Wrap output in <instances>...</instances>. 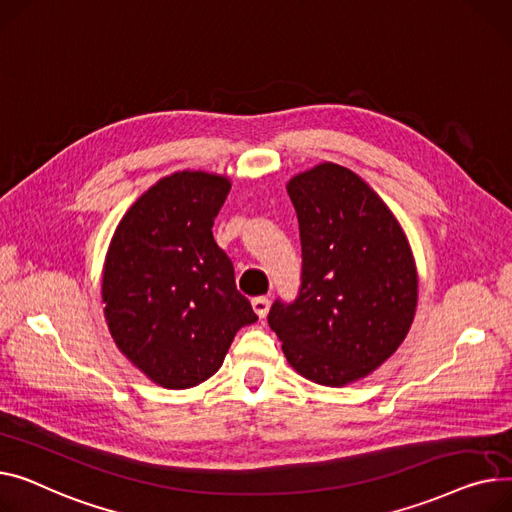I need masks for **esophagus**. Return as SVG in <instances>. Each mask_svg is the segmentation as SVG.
Instances as JSON below:
<instances>
[{
    "label": "esophagus",
    "instance_id": "obj_1",
    "mask_svg": "<svg viewBox=\"0 0 512 512\" xmlns=\"http://www.w3.org/2000/svg\"><path fill=\"white\" fill-rule=\"evenodd\" d=\"M252 308H254V312H256L260 318H264V316L268 314V308H270V299H268L266 295L254 297V299H252Z\"/></svg>",
    "mask_w": 512,
    "mask_h": 512
}]
</instances>
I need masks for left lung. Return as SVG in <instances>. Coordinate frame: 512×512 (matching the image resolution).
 <instances>
[{"instance_id": "left-lung-1", "label": "left lung", "mask_w": 512, "mask_h": 512, "mask_svg": "<svg viewBox=\"0 0 512 512\" xmlns=\"http://www.w3.org/2000/svg\"><path fill=\"white\" fill-rule=\"evenodd\" d=\"M302 239V285L268 324L291 368L322 386L366 378L407 337L417 270L382 198L351 169L320 163L287 184Z\"/></svg>"}]
</instances>
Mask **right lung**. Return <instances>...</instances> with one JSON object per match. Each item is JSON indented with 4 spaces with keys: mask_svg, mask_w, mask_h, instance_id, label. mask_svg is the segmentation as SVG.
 Returning <instances> with one entry per match:
<instances>
[{
    "mask_svg": "<svg viewBox=\"0 0 512 512\" xmlns=\"http://www.w3.org/2000/svg\"><path fill=\"white\" fill-rule=\"evenodd\" d=\"M229 179L177 171L119 221L103 266V312L130 362L165 388L213 376L235 333L258 320L213 237Z\"/></svg>",
    "mask_w": 512,
    "mask_h": 512,
    "instance_id": "right-lung-1",
    "label": "right lung"
}]
</instances>
